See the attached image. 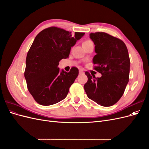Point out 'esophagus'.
Returning a JSON list of instances; mask_svg holds the SVG:
<instances>
[{
    "mask_svg": "<svg viewBox=\"0 0 149 149\" xmlns=\"http://www.w3.org/2000/svg\"><path fill=\"white\" fill-rule=\"evenodd\" d=\"M79 74H82V73H84V71L82 69H79Z\"/></svg>",
    "mask_w": 149,
    "mask_h": 149,
    "instance_id": "esophagus-1",
    "label": "esophagus"
}]
</instances>
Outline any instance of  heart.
Returning a JSON list of instances; mask_svg holds the SVG:
<instances>
[{"instance_id": "obj_1", "label": "heart", "mask_w": 149, "mask_h": 149, "mask_svg": "<svg viewBox=\"0 0 149 149\" xmlns=\"http://www.w3.org/2000/svg\"><path fill=\"white\" fill-rule=\"evenodd\" d=\"M94 45V43H93V41L92 40H85V41L83 42V45L84 46V45Z\"/></svg>"}]
</instances>
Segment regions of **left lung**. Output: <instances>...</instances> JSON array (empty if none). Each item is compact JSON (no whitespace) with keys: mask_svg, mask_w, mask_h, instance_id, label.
<instances>
[{"mask_svg":"<svg viewBox=\"0 0 149 149\" xmlns=\"http://www.w3.org/2000/svg\"><path fill=\"white\" fill-rule=\"evenodd\" d=\"M96 55L94 70L102 76L96 78L86 71L88 81L84 86L90 100L102 106H111L123 95L128 82L130 59L127 48L121 40L104 32L91 33Z\"/></svg>","mask_w":149,"mask_h":149,"instance_id":"8db88e82","label":"left lung"}]
</instances>
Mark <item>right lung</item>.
<instances>
[{"mask_svg":"<svg viewBox=\"0 0 149 149\" xmlns=\"http://www.w3.org/2000/svg\"><path fill=\"white\" fill-rule=\"evenodd\" d=\"M84 33L55 26L44 29L36 36L26 58L24 73L27 88L36 102L49 106L64 100L79 71L73 67L67 73L58 67L61 59L68 58L71 48Z\"/></svg>","mask_w":149,"mask_h":149,"instance_id":"1","label":"right lung"}]
</instances>
